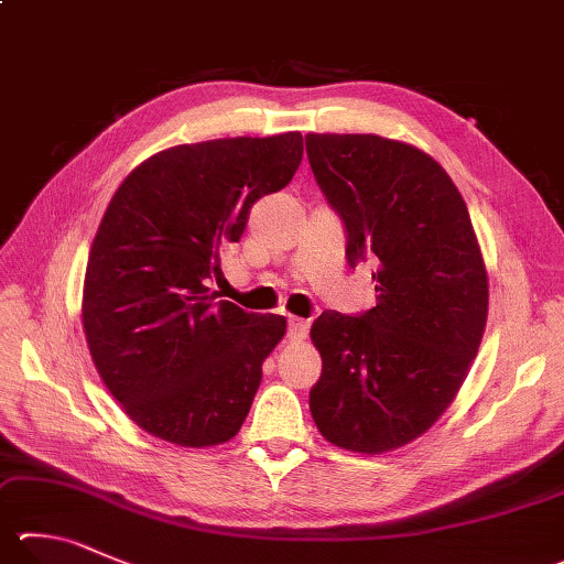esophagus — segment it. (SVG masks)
Listing matches in <instances>:
<instances>
[{
	"instance_id": "esophagus-1",
	"label": "esophagus",
	"mask_w": 564,
	"mask_h": 564,
	"mask_svg": "<svg viewBox=\"0 0 564 564\" xmlns=\"http://www.w3.org/2000/svg\"><path fill=\"white\" fill-rule=\"evenodd\" d=\"M305 335H308V321H303V317H289L291 340H305Z\"/></svg>"
}]
</instances>
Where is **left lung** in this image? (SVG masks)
<instances>
[{
	"label": "left lung",
	"instance_id": "8db88e82",
	"mask_svg": "<svg viewBox=\"0 0 564 564\" xmlns=\"http://www.w3.org/2000/svg\"><path fill=\"white\" fill-rule=\"evenodd\" d=\"M305 150L347 234V263H377L375 308L311 327L323 375L311 414L327 442L382 454L432 429L464 384L488 317V273L446 170L380 135L311 132Z\"/></svg>",
	"mask_w": 564,
	"mask_h": 564
}]
</instances>
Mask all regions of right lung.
I'll return each mask as SVG.
<instances>
[{"label":"right lung","mask_w":564,"mask_h":564,"mask_svg":"<svg viewBox=\"0 0 564 564\" xmlns=\"http://www.w3.org/2000/svg\"><path fill=\"white\" fill-rule=\"evenodd\" d=\"M301 160V132L207 140L158 152L112 194L80 317L100 380L148 434L189 448L239 434L285 317L217 301L209 281Z\"/></svg>","instance_id":"add662e5"}]
</instances>
